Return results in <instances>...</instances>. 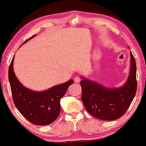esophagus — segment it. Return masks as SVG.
<instances>
[{
    "label": "esophagus",
    "mask_w": 146,
    "mask_h": 146,
    "mask_svg": "<svg viewBox=\"0 0 146 146\" xmlns=\"http://www.w3.org/2000/svg\"><path fill=\"white\" fill-rule=\"evenodd\" d=\"M80 81V78L78 76H76L74 78V82L76 83H79Z\"/></svg>",
    "instance_id": "obj_1"
}]
</instances>
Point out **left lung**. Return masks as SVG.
Here are the masks:
<instances>
[{
  "label": "left lung",
  "mask_w": 146,
  "mask_h": 146,
  "mask_svg": "<svg viewBox=\"0 0 146 146\" xmlns=\"http://www.w3.org/2000/svg\"><path fill=\"white\" fill-rule=\"evenodd\" d=\"M130 72L126 82L119 88H108L82 77V100L94 117L105 121L115 120L126 112L137 90L136 64L130 52Z\"/></svg>",
  "instance_id": "1"
}]
</instances>
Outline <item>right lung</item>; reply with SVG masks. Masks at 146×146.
<instances>
[{
    "label": "right lung",
    "mask_w": 146,
    "mask_h": 146,
    "mask_svg": "<svg viewBox=\"0 0 146 146\" xmlns=\"http://www.w3.org/2000/svg\"><path fill=\"white\" fill-rule=\"evenodd\" d=\"M14 57L9 66V80L15 106L32 123L45 125L52 123L60 112V99L64 96L69 86L72 84L73 80H70L45 91L31 90L24 86L15 76L13 70Z\"/></svg>",
    "instance_id": "add662e5"
}]
</instances>
